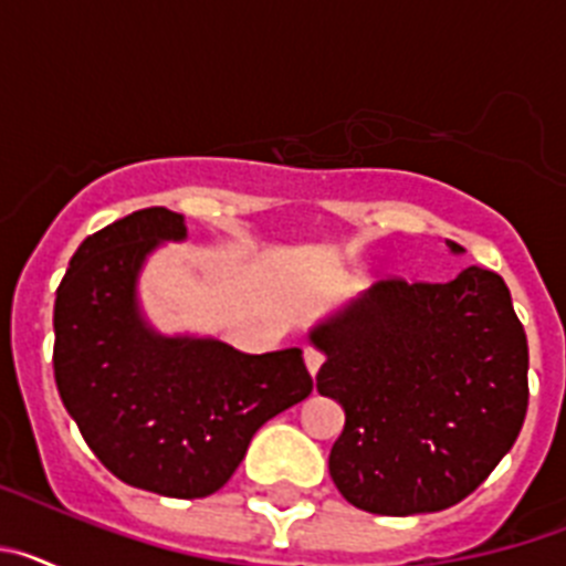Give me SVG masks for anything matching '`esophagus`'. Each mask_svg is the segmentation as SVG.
<instances>
[{"instance_id": "34e87169", "label": "esophagus", "mask_w": 566, "mask_h": 566, "mask_svg": "<svg viewBox=\"0 0 566 566\" xmlns=\"http://www.w3.org/2000/svg\"><path fill=\"white\" fill-rule=\"evenodd\" d=\"M303 359H306V368H308V374H317L319 371V365H323V354L317 352V348H306V352H303Z\"/></svg>"}]
</instances>
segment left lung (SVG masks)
Instances as JSON below:
<instances>
[{
  "mask_svg": "<svg viewBox=\"0 0 566 566\" xmlns=\"http://www.w3.org/2000/svg\"><path fill=\"white\" fill-rule=\"evenodd\" d=\"M308 339L326 354L317 391L345 411L328 473L354 507L377 516L453 507L522 431L527 334L496 272L385 277Z\"/></svg>",
  "mask_w": 566,
  "mask_h": 566,
  "instance_id": "left-lung-1",
  "label": "left lung"
}]
</instances>
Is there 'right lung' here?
I'll return each mask as SVG.
<instances>
[{
    "instance_id": "1",
    "label": "right lung",
    "mask_w": 566,
    "mask_h": 566,
    "mask_svg": "<svg viewBox=\"0 0 566 566\" xmlns=\"http://www.w3.org/2000/svg\"><path fill=\"white\" fill-rule=\"evenodd\" d=\"M184 214L138 209L90 234L53 306V374L98 462L133 488L203 499L229 482L258 428L312 394L300 348L243 354L221 339L161 337L135 283Z\"/></svg>"
}]
</instances>
